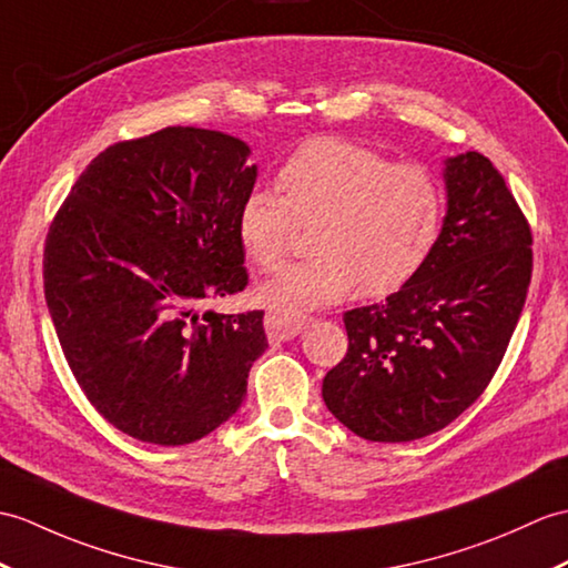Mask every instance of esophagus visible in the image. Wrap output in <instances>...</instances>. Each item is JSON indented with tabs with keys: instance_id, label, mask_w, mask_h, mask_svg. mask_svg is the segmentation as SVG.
Wrapping results in <instances>:
<instances>
[{
	"instance_id": "obj_1",
	"label": "esophagus",
	"mask_w": 568,
	"mask_h": 568,
	"mask_svg": "<svg viewBox=\"0 0 568 568\" xmlns=\"http://www.w3.org/2000/svg\"><path fill=\"white\" fill-rule=\"evenodd\" d=\"M263 326H266L268 341H290V338H295L297 334H302V328L307 326V316L285 314V312H268L266 320H263Z\"/></svg>"
}]
</instances>
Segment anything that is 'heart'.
<instances>
[{"label":"heart","instance_id":"heart-1","mask_svg":"<svg viewBox=\"0 0 568 568\" xmlns=\"http://www.w3.org/2000/svg\"><path fill=\"white\" fill-rule=\"evenodd\" d=\"M278 193L254 189L236 213L246 256L271 271L297 224L314 222V256L290 263L258 295L275 312L300 314L353 295H387L430 256L440 232L438 183L416 164H389L336 138L302 142L275 171Z\"/></svg>","mask_w":568,"mask_h":568}]
</instances>
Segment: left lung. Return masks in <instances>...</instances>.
Listing matches in <instances>:
<instances>
[{"mask_svg": "<svg viewBox=\"0 0 568 568\" xmlns=\"http://www.w3.org/2000/svg\"><path fill=\"white\" fill-rule=\"evenodd\" d=\"M447 207L430 256L382 305L344 314L348 353L326 373L328 412L373 443L445 428L481 397L516 332L532 234L479 152L447 156Z\"/></svg>", "mask_w": 568, "mask_h": 568, "instance_id": "8db88e82", "label": "left lung"}]
</instances>
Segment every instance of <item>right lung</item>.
<instances>
[{
    "mask_svg": "<svg viewBox=\"0 0 568 568\" xmlns=\"http://www.w3.org/2000/svg\"><path fill=\"white\" fill-rule=\"evenodd\" d=\"M248 144L164 128L111 144L50 224L48 312L79 387L142 443L186 445L236 414L268 348L263 312L203 316L246 287L236 213L258 176Z\"/></svg>",
    "mask_w": 568,
    "mask_h": 568,
    "instance_id": "add662e5",
    "label": "right lung"
}]
</instances>
